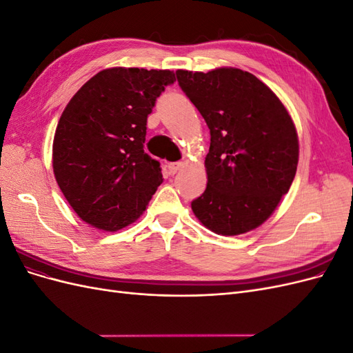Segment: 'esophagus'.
<instances>
[{
  "label": "esophagus",
  "mask_w": 353,
  "mask_h": 353,
  "mask_svg": "<svg viewBox=\"0 0 353 353\" xmlns=\"http://www.w3.org/2000/svg\"><path fill=\"white\" fill-rule=\"evenodd\" d=\"M183 166H184L183 163H169V165H168L169 174H170V175H175V174L178 172V170H179L181 168H183Z\"/></svg>",
  "instance_id": "obj_1"
}]
</instances>
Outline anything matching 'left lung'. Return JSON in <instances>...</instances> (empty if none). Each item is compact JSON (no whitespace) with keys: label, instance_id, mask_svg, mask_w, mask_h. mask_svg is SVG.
Wrapping results in <instances>:
<instances>
[{"label":"left lung","instance_id":"8db88e82","mask_svg":"<svg viewBox=\"0 0 353 353\" xmlns=\"http://www.w3.org/2000/svg\"><path fill=\"white\" fill-rule=\"evenodd\" d=\"M176 79L210 130L208 187L191 201L196 218L222 236L258 228L296 175L299 140L290 114L262 81L241 69L176 70Z\"/></svg>","mask_w":353,"mask_h":353}]
</instances>
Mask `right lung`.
Segmentation results:
<instances>
[{"label":"right lung","instance_id":"right-lung-1","mask_svg":"<svg viewBox=\"0 0 353 353\" xmlns=\"http://www.w3.org/2000/svg\"><path fill=\"white\" fill-rule=\"evenodd\" d=\"M170 70L104 69L85 82L63 110L52 141V170L77 215L117 231L143 215L163 183L157 160L144 153L147 116Z\"/></svg>","mask_w":353,"mask_h":353}]
</instances>
